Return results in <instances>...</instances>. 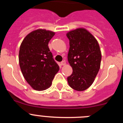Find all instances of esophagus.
<instances>
[{
    "label": "esophagus",
    "mask_w": 123,
    "mask_h": 123,
    "mask_svg": "<svg viewBox=\"0 0 123 123\" xmlns=\"http://www.w3.org/2000/svg\"><path fill=\"white\" fill-rule=\"evenodd\" d=\"M66 65V62L65 61H63L61 62V65H62V66H64V65Z\"/></svg>",
    "instance_id": "esophagus-1"
}]
</instances>
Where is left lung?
<instances>
[{
  "label": "left lung",
  "mask_w": 123,
  "mask_h": 123,
  "mask_svg": "<svg viewBox=\"0 0 123 123\" xmlns=\"http://www.w3.org/2000/svg\"><path fill=\"white\" fill-rule=\"evenodd\" d=\"M69 40L68 60L73 73L68 84L77 91H84L94 82L100 68L102 54L95 37L84 28L67 33Z\"/></svg>",
  "instance_id": "left-lung-1"
}]
</instances>
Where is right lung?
I'll use <instances>...</instances> for the list:
<instances>
[{"mask_svg":"<svg viewBox=\"0 0 123 123\" xmlns=\"http://www.w3.org/2000/svg\"><path fill=\"white\" fill-rule=\"evenodd\" d=\"M55 32L37 29L29 33L21 42L19 64L25 80L36 91H44L51 86L59 70L48 44Z\"/></svg>","mask_w":123,"mask_h":123,"instance_id":"obj_1","label":"right lung"}]
</instances>
